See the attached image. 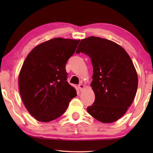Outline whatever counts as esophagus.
<instances>
[{
    "instance_id": "esophagus-1",
    "label": "esophagus",
    "mask_w": 153,
    "mask_h": 153,
    "mask_svg": "<svg viewBox=\"0 0 153 153\" xmlns=\"http://www.w3.org/2000/svg\"><path fill=\"white\" fill-rule=\"evenodd\" d=\"M78 88L81 91H83L84 89V88H85V86H84V85H83V84H79Z\"/></svg>"
}]
</instances>
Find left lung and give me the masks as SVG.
<instances>
[{"label":"left lung","instance_id":"8db88e82","mask_svg":"<svg viewBox=\"0 0 153 153\" xmlns=\"http://www.w3.org/2000/svg\"><path fill=\"white\" fill-rule=\"evenodd\" d=\"M76 53L87 54L93 67L91 86L95 100L87 112L102 123L118 120L131 106L137 90V74L130 57L114 42L93 36L81 40Z\"/></svg>","mask_w":153,"mask_h":153}]
</instances>
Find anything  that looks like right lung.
Returning <instances> with one entry per match:
<instances>
[{"mask_svg": "<svg viewBox=\"0 0 153 153\" xmlns=\"http://www.w3.org/2000/svg\"><path fill=\"white\" fill-rule=\"evenodd\" d=\"M79 43L54 38L35 47L25 58L19 75V93L27 111L38 121L58 118L77 96L67 82L66 64Z\"/></svg>", "mask_w": 153, "mask_h": 153, "instance_id": "1", "label": "right lung"}]
</instances>
